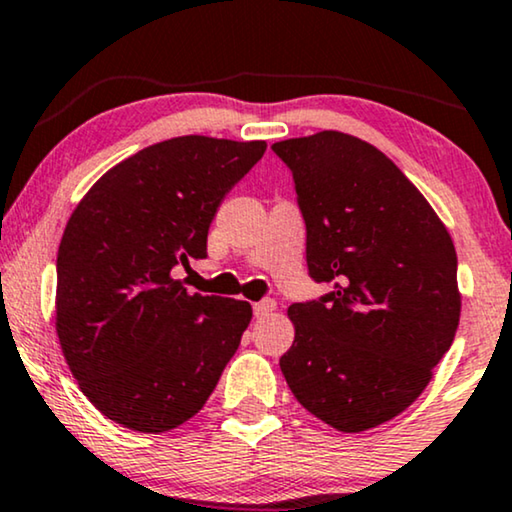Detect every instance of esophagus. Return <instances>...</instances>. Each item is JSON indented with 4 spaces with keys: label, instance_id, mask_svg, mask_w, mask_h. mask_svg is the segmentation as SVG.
<instances>
[{
    "label": "esophagus",
    "instance_id": "obj_1",
    "mask_svg": "<svg viewBox=\"0 0 512 512\" xmlns=\"http://www.w3.org/2000/svg\"><path fill=\"white\" fill-rule=\"evenodd\" d=\"M252 311H255L257 318H264V316H269V313L276 311V302L274 299H264V302L252 304Z\"/></svg>",
    "mask_w": 512,
    "mask_h": 512
}]
</instances>
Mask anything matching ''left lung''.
Instances as JSON below:
<instances>
[{"label": "left lung", "mask_w": 512, "mask_h": 512, "mask_svg": "<svg viewBox=\"0 0 512 512\" xmlns=\"http://www.w3.org/2000/svg\"><path fill=\"white\" fill-rule=\"evenodd\" d=\"M295 177L306 264L335 290L292 304L281 372L299 405L342 433L403 414L424 393L461 316L445 222L370 142L320 131L274 142Z\"/></svg>", "instance_id": "1"}]
</instances>
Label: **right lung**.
Here are the masks:
<instances>
[{
	"label": "right lung",
	"mask_w": 512,
	"mask_h": 512,
	"mask_svg": "<svg viewBox=\"0 0 512 512\" xmlns=\"http://www.w3.org/2000/svg\"><path fill=\"white\" fill-rule=\"evenodd\" d=\"M267 142L182 135L109 168L58 248L56 335L81 393L107 419L166 433L206 405L252 306L189 295L175 264L206 257L224 194Z\"/></svg>",
	"instance_id": "add662e5"
}]
</instances>
